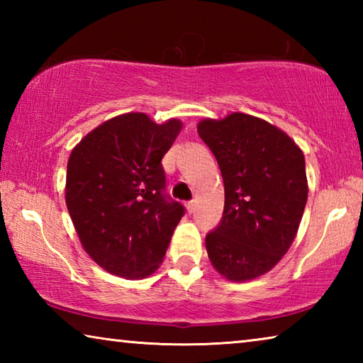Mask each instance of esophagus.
<instances>
[{
    "mask_svg": "<svg viewBox=\"0 0 363 363\" xmlns=\"http://www.w3.org/2000/svg\"><path fill=\"white\" fill-rule=\"evenodd\" d=\"M195 206H196V205H195L194 200H192V201H187V203H186V208H187L189 213H194V211H195Z\"/></svg>",
    "mask_w": 363,
    "mask_h": 363,
    "instance_id": "esophagus-1",
    "label": "esophagus"
}]
</instances>
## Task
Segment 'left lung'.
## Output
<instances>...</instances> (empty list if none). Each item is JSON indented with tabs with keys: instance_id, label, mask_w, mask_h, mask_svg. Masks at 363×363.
Wrapping results in <instances>:
<instances>
[{
	"instance_id": "8db88e82",
	"label": "left lung",
	"mask_w": 363,
	"mask_h": 363,
	"mask_svg": "<svg viewBox=\"0 0 363 363\" xmlns=\"http://www.w3.org/2000/svg\"><path fill=\"white\" fill-rule=\"evenodd\" d=\"M224 181V213L206 235L213 267L230 281L261 277L290 250L307 201L303 150L286 133L233 112L196 125Z\"/></svg>"
}]
</instances>
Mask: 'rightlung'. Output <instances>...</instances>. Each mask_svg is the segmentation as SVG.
<instances>
[{
    "label": "right lung",
    "mask_w": 363,
    "mask_h": 363,
    "mask_svg": "<svg viewBox=\"0 0 363 363\" xmlns=\"http://www.w3.org/2000/svg\"><path fill=\"white\" fill-rule=\"evenodd\" d=\"M182 130L131 112L104 121L79 140L67 163L65 203L86 253L123 279L160 267L184 216L164 194L162 158Z\"/></svg>",
    "instance_id": "right-lung-1"
}]
</instances>
